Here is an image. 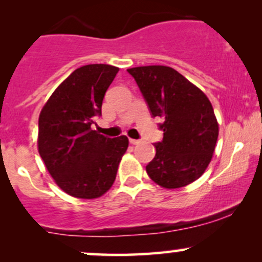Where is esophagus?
Instances as JSON below:
<instances>
[{"instance_id": "obj_1", "label": "esophagus", "mask_w": 262, "mask_h": 262, "mask_svg": "<svg viewBox=\"0 0 262 262\" xmlns=\"http://www.w3.org/2000/svg\"><path fill=\"white\" fill-rule=\"evenodd\" d=\"M129 143L133 144V145H139L141 141L140 140H137V139H129Z\"/></svg>"}]
</instances>
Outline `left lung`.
<instances>
[{
    "label": "left lung",
    "instance_id": "left-lung-1",
    "mask_svg": "<svg viewBox=\"0 0 262 262\" xmlns=\"http://www.w3.org/2000/svg\"><path fill=\"white\" fill-rule=\"evenodd\" d=\"M152 117H161L164 138L146 165L150 179L167 189L202 176L218 139V122L208 97L175 69L162 65L128 69Z\"/></svg>",
    "mask_w": 262,
    "mask_h": 262
}]
</instances>
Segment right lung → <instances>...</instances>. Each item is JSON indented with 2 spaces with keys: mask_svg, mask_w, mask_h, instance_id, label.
Masks as SVG:
<instances>
[{
  "mask_svg": "<svg viewBox=\"0 0 262 262\" xmlns=\"http://www.w3.org/2000/svg\"><path fill=\"white\" fill-rule=\"evenodd\" d=\"M119 71L106 64L76 69L44 104L38 151L54 181L73 197L92 200L112 187L128 138L111 139L92 130L104 93Z\"/></svg>",
  "mask_w": 262,
  "mask_h": 262,
  "instance_id": "obj_1",
  "label": "right lung"
}]
</instances>
